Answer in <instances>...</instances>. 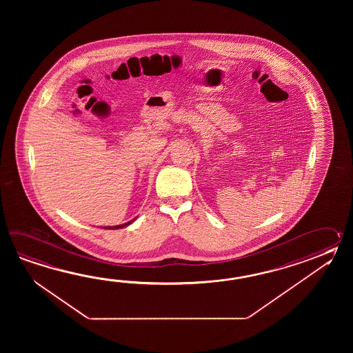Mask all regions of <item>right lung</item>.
<instances>
[{"label": "right lung", "mask_w": 353, "mask_h": 353, "mask_svg": "<svg viewBox=\"0 0 353 353\" xmlns=\"http://www.w3.org/2000/svg\"><path fill=\"white\" fill-rule=\"evenodd\" d=\"M135 219H132V221H130V222H126V223H123V225H113V227H105V228H108V230H120V228H123V227H126V225H130V223H132Z\"/></svg>", "instance_id": "obj_1"}]
</instances>
